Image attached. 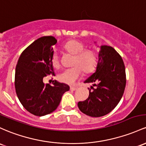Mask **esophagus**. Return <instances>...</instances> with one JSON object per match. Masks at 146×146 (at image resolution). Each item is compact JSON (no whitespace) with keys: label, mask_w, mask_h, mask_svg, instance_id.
Here are the masks:
<instances>
[{"label":"esophagus","mask_w":146,"mask_h":146,"mask_svg":"<svg viewBox=\"0 0 146 146\" xmlns=\"http://www.w3.org/2000/svg\"><path fill=\"white\" fill-rule=\"evenodd\" d=\"M77 89H78V88H77L76 86H70V91H76Z\"/></svg>","instance_id":"34e87169"}]
</instances>
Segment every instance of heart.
<instances>
[{
  "label": "heart",
  "instance_id": "1",
  "mask_svg": "<svg viewBox=\"0 0 146 146\" xmlns=\"http://www.w3.org/2000/svg\"><path fill=\"white\" fill-rule=\"evenodd\" d=\"M67 52L73 56V67L66 68L58 75L61 82L73 84L80 76L82 70L85 74L93 72L98 64V55L94 50L85 48V45L80 41L72 39L64 45ZM51 63L55 68L60 66V58L57 52H54L51 57Z\"/></svg>",
  "mask_w": 146,
  "mask_h": 146
}]
</instances>
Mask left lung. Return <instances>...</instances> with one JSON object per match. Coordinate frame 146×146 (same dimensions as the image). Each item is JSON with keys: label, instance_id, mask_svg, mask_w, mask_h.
Masks as SVG:
<instances>
[{"label": "left lung", "instance_id": "obj_1", "mask_svg": "<svg viewBox=\"0 0 146 146\" xmlns=\"http://www.w3.org/2000/svg\"><path fill=\"white\" fill-rule=\"evenodd\" d=\"M94 83L88 98L78 103L80 110L91 117H100L111 112L122 98L126 84L125 64L113 48L102 46L96 71L84 81Z\"/></svg>", "mask_w": 146, "mask_h": 146}]
</instances>
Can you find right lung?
I'll use <instances>...</instances> for the list:
<instances>
[{
    "label": "right lung",
    "mask_w": 146,
    "mask_h": 146,
    "mask_svg": "<svg viewBox=\"0 0 146 146\" xmlns=\"http://www.w3.org/2000/svg\"><path fill=\"white\" fill-rule=\"evenodd\" d=\"M57 41L46 36L36 39L19 57L15 71V89L21 103L32 114L42 116L54 111L62 96L69 90L64 83L43 82L44 77L55 76L51 63L52 46Z\"/></svg>",
    "instance_id": "1"
}]
</instances>
